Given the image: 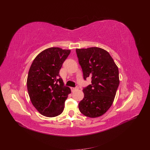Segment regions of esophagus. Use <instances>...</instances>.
<instances>
[{"instance_id": "34e87169", "label": "esophagus", "mask_w": 150, "mask_h": 150, "mask_svg": "<svg viewBox=\"0 0 150 150\" xmlns=\"http://www.w3.org/2000/svg\"><path fill=\"white\" fill-rule=\"evenodd\" d=\"M71 89L72 91H74L78 89V86H76V87H75V88H71Z\"/></svg>"}]
</instances>
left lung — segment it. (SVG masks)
I'll return each mask as SVG.
<instances>
[{
	"instance_id": "8db88e82",
	"label": "left lung",
	"mask_w": 150,
	"mask_h": 150,
	"mask_svg": "<svg viewBox=\"0 0 150 150\" xmlns=\"http://www.w3.org/2000/svg\"><path fill=\"white\" fill-rule=\"evenodd\" d=\"M76 51L84 79L91 78V84L83 88L79 111L88 117L101 116L114 101L120 84L118 68L109 52L101 48L76 49Z\"/></svg>"
}]
</instances>
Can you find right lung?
<instances>
[{
    "label": "right lung",
    "instance_id": "1",
    "mask_svg": "<svg viewBox=\"0 0 150 150\" xmlns=\"http://www.w3.org/2000/svg\"><path fill=\"white\" fill-rule=\"evenodd\" d=\"M70 52L50 47L39 54L30 66L27 80L28 93L33 106L43 116L55 117L64 110L71 89L64 86L59 71Z\"/></svg>",
    "mask_w": 150,
    "mask_h": 150
}]
</instances>
